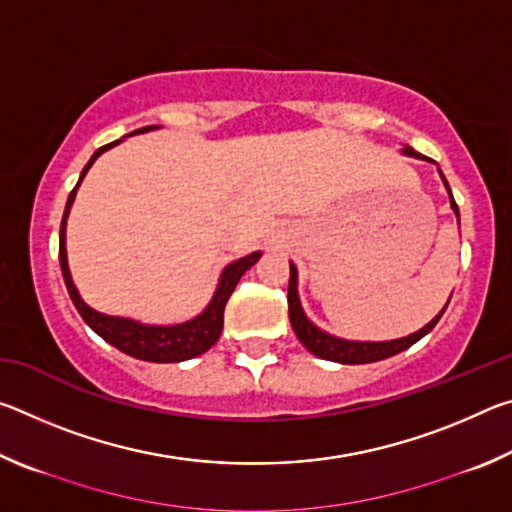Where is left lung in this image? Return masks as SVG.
Segmentation results:
<instances>
[{"label": "left lung", "mask_w": 512, "mask_h": 512, "mask_svg": "<svg viewBox=\"0 0 512 512\" xmlns=\"http://www.w3.org/2000/svg\"><path fill=\"white\" fill-rule=\"evenodd\" d=\"M402 153L409 155V158H415V160H429V158H424L422 153L413 151L411 146H404ZM429 162H433V160H429ZM438 173H440V178H443V185H445L447 194H449V205H452L456 219H458V223H461V216H458V205H456L454 196H452V189H449V185H447V178L443 176V171H440V169H438ZM289 266H291L289 318H291V327H293V332H296L298 341L305 345V348L311 354H316V357L334 361V363H345V366H357V363H375V361H381V359L395 357V354H400L402 350L411 348L413 343H418L422 336H427L431 329L436 327L440 316L445 314L449 300H452V296H449L447 305L440 309V314L436 318L429 320V323L424 325L422 329H418V332H413L409 336H402V339H393V341H348V339H341V336L323 332V329L311 323V320L307 318L305 309H302L300 296H298V268L293 262H289Z\"/></svg>", "instance_id": "obj_1"}]
</instances>
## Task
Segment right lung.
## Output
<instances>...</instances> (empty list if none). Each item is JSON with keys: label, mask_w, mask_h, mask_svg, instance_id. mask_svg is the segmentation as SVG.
Wrapping results in <instances>:
<instances>
[{"label": "right lung", "mask_w": 512, "mask_h": 512, "mask_svg": "<svg viewBox=\"0 0 512 512\" xmlns=\"http://www.w3.org/2000/svg\"><path fill=\"white\" fill-rule=\"evenodd\" d=\"M158 128L160 126L137 128V131L124 135L121 140L110 142L106 146H101L99 151H94L90 162L85 164L83 171H81L79 183H76V187L72 189V194H69V198H67L63 221H60L58 259H60V271H63L69 298H72L74 307L79 309L81 318L94 329V332L101 336L103 341L115 345L117 350H121L133 359L153 361V363H178V361H187V359L198 357V354L207 352L216 341H219L221 329H223L225 302L230 300L232 291H235L237 282L241 280V275H244L250 266L257 264V259L262 257V253L255 250V253H250L246 257H239V259H235V262H230L228 266H225L221 275H219V284H216V291H214L212 300L207 302V307L198 316L185 320V323L149 325V323H142V320H135V318L108 316V314H101V311H97V309H92L88 302L81 298V293H79V289H76V284L72 280V273H69V264H67V246H65V230H67L69 210H72L76 192H79L85 173L90 171L94 160H97L101 153L110 151L112 146L124 142L126 137L140 135V133H151V131H158Z\"/></svg>", "instance_id": "obj_1"}]
</instances>
